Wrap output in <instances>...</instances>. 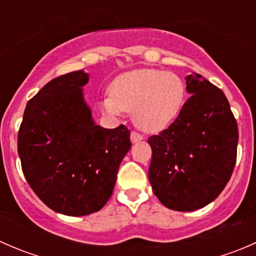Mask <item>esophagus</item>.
I'll use <instances>...</instances> for the list:
<instances>
[{"instance_id": "obj_1", "label": "esophagus", "mask_w": 256, "mask_h": 256, "mask_svg": "<svg viewBox=\"0 0 256 256\" xmlns=\"http://www.w3.org/2000/svg\"><path fill=\"white\" fill-rule=\"evenodd\" d=\"M130 138H131V142L136 144V142H138V141L144 140V136L140 135L138 132H136V131H132V132H131V135H130Z\"/></svg>"}]
</instances>
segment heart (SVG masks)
I'll use <instances>...</instances> for the list:
<instances>
[{
  "label": "heart",
  "mask_w": 256,
  "mask_h": 256,
  "mask_svg": "<svg viewBox=\"0 0 256 256\" xmlns=\"http://www.w3.org/2000/svg\"><path fill=\"white\" fill-rule=\"evenodd\" d=\"M110 96L100 106L110 115L132 112L140 130L160 132L178 118L186 102L187 88L180 76L161 69H135L114 79Z\"/></svg>",
  "instance_id": "b5f03b06"
}]
</instances>
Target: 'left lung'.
Returning a JSON list of instances; mask_svg holds the SVG:
<instances>
[{
  "label": "left lung",
  "instance_id": "obj_1",
  "mask_svg": "<svg viewBox=\"0 0 256 256\" xmlns=\"http://www.w3.org/2000/svg\"><path fill=\"white\" fill-rule=\"evenodd\" d=\"M190 96L168 128L148 138V180L167 208L192 212L213 202L233 174L238 125L219 88L197 73L186 76Z\"/></svg>",
  "mask_w": 256,
  "mask_h": 256
}]
</instances>
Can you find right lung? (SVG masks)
Listing matches in <instances>:
<instances>
[{
	"mask_svg": "<svg viewBox=\"0 0 256 256\" xmlns=\"http://www.w3.org/2000/svg\"><path fill=\"white\" fill-rule=\"evenodd\" d=\"M89 74L72 72L47 82L27 102L18 131V154L28 184L60 214L100 210L115 187L131 147L130 130L104 128L82 95Z\"/></svg>",
	"mask_w": 256,
	"mask_h": 256,
	"instance_id": "add662e5",
	"label": "right lung"
}]
</instances>
